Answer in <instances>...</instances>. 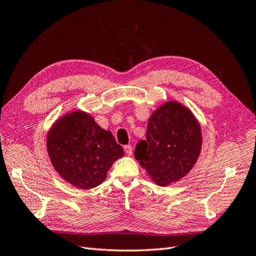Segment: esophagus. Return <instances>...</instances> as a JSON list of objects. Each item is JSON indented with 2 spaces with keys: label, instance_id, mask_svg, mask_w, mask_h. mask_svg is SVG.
Returning a JSON list of instances; mask_svg holds the SVG:
<instances>
[{
  "label": "esophagus",
  "instance_id": "obj_1",
  "mask_svg": "<svg viewBox=\"0 0 256 256\" xmlns=\"http://www.w3.org/2000/svg\"><path fill=\"white\" fill-rule=\"evenodd\" d=\"M124 150H125L127 156H131V154H132V148H131L130 145H125V146H124Z\"/></svg>",
  "mask_w": 256,
  "mask_h": 256
}]
</instances>
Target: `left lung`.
<instances>
[{"instance_id": "8db88e82", "label": "left lung", "mask_w": 256, "mask_h": 256, "mask_svg": "<svg viewBox=\"0 0 256 256\" xmlns=\"http://www.w3.org/2000/svg\"><path fill=\"white\" fill-rule=\"evenodd\" d=\"M202 144V128L196 115L171 100L150 116L146 141L136 145L134 157L154 184L166 187L190 173Z\"/></svg>"}]
</instances>
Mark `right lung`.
<instances>
[{"instance_id":"obj_1","label":"right lung","mask_w":256,"mask_h":256,"mask_svg":"<svg viewBox=\"0 0 256 256\" xmlns=\"http://www.w3.org/2000/svg\"><path fill=\"white\" fill-rule=\"evenodd\" d=\"M50 162L60 178L74 187L88 190L99 186L114 162L124 156L110 130L80 109L56 120L47 134Z\"/></svg>"}]
</instances>
